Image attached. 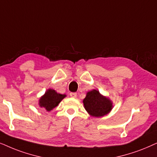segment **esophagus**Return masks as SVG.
I'll return each mask as SVG.
<instances>
[{
    "instance_id": "obj_1",
    "label": "esophagus",
    "mask_w": 157,
    "mask_h": 157,
    "mask_svg": "<svg viewBox=\"0 0 157 157\" xmlns=\"http://www.w3.org/2000/svg\"><path fill=\"white\" fill-rule=\"evenodd\" d=\"M70 96L71 97H74V98H76V97H77V94L76 92H71Z\"/></svg>"
}]
</instances>
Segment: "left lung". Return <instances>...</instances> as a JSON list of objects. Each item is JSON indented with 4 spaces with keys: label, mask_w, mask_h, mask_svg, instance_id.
Wrapping results in <instances>:
<instances>
[{
    "label": "left lung",
    "mask_w": 157,
    "mask_h": 157,
    "mask_svg": "<svg viewBox=\"0 0 157 157\" xmlns=\"http://www.w3.org/2000/svg\"><path fill=\"white\" fill-rule=\"evenodd\" d=\"M83 103L87 113L91 116L96 117L107 115L113 107L110 99L104 97L96 89L87 92Z\"/></svg>",
    "instance_id": "8db88e82"
}]
</instances>
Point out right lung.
<instances>
[{
  "mask_svg": "<svg viewBox=\"0 0 157 157\" xmlns=\"http://www.w3.org/2000/svg\"><path fill=\"white\" fill-rule=\"evenodd\" d=\"M66 97V94L57 93L53 89H49L39 100L40 107H44L47 111L50 112L57 107L58 104Z\"/></svg>",
  "mask_w": 157,
  "mask_h": 157,
  "instance_id": "obj_1",
  "label": "right lung"
}]
</instances>
